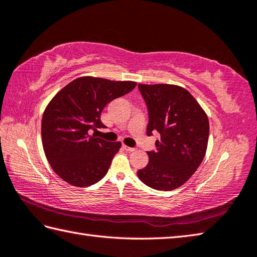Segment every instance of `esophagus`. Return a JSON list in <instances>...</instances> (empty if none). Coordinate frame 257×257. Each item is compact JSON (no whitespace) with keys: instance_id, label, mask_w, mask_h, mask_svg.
<instances>
[{"instance_id":"esophagus-1","label":"esophagus","mask_w":257,"mask_h":257,"mask_svg":"<svg viewBox=\"0 0 257 257\" xmlns=\"http://www.w3.org/2000/svg\"><path fill=\"white\" fill-rule=\"evenodd\" d=\"M123 148L125 149V150H127V152H130V153H132V152H135V148H132V147H128V146H125V145H123Z\"/></svg>"}]
</instances>
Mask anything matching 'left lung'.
Returning a JSON list of instances; mask_svg holds the SVG:
<instances>
[{
    "label": "left lung",
    "instance_id": "8db88e82",
    "mask_svg": "<svg viewBox=\"0 0 257 257\" xmlns=\"http://www.w3.org/2000/svg\"><path fill=\"white\" fill-rule=\"evenodd\" d=\"M148 107L147 135L160 134L149 163L137 172L139 179L157 190H173L192 177L207 150L209 122L200 104L176 84L139 83Z\"/></svg>",
    "mask_w": 257,
    "mask_h": 257
}]
</instances>
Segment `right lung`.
<instances>
[{
  "label": "right lung",
  "mask_w": 257,
  "mask_h": 257,
  "mask_svg": "<svg viewBox=\"0 0 257 257\" xmlns=\"http://www.w3.org/2000/svg\"><path fill=\"white\" fill-rule=\"evenodd\" d=\"M135 81L80 77L54 95L41 123L43 150L60 178L75 187L93 185L108 173L121 143L97 138L90 132L102 128L100 115L113 99L135 89Z\"/></svg>",
  "instance_id": "right-lung-1"
}]
</instances>
